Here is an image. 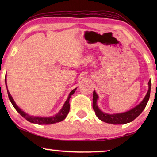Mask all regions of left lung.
<instances>
[{
	"instance_id": "obj_1",
	"label": "left lung",
	"mask_w": 157,
	"mask_h": 157,
	"mask_svg": "<svg viewBox=\"0 0 157 157\" xmlns=\"http://www.w3.org/2000/svg\"><path fill=\"white\" fill-rule=\"evenodd\" d=\"M148 91L146 94L144 99L141 102L139 105H138L136 107L132 109L131 110L124 113H113L109 114L107 113L103 112L101 111L98 107L97 100L98 99V95H97L95 91L93 93V109L95 113V115L97 116L98 118L103 122H105L107 123L113 124H123L130 123L137 118L142 111L144 110L146 105L147 104V102L150 98V90H151V81L150 80L148 82Z\"/></svg>"
}]
</instances>
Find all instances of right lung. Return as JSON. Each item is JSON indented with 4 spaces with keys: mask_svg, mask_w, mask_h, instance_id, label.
I'll return each mask as SVG.
<instances>
[{
    "mask_svg": "<svg viewBox=\"0 0 157 157\" xmlns=\"http://www.w3.org/2000/svg\"><path fill=\"white\" fill-rule=\"evenodd\" d=\"M5 84H6L7 86L6 78H5ZM76 89L77 88L74 89L73 91H71L70 94H69L67 100H66V101L65 102L64 105H63V107L62 108V109H61L59 112L56 114V115L51 117H39V116H33L28 115V113H25L24 111L21 110V109L17 105V104H16L15 102L14 101V99H13L12 97L11 94H10V92L8 91L7 87V94H8V97L10 102H11L12 105L14 106L15 109L21 114V116H23L25 119H26L28 121L32 123H35V124H53L55 123H59V122L62 121L66 118V116L68 115V113L69 112V110H70V103H69V100H70L71 95L75 93Z\"/></svg>",
    "mask_w": 157,
    "mask_h": 157,
    "instance_id": "1",
    "label": "right lung"
}]
</instances>
